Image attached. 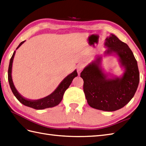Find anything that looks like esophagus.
<instances>
[{
  "label": "esophagus",
  "instance_id": "34e87169",
  "mask_svg": "<svg viewBox=\"0 0 146 146\" xmlns=\"http://www.w3.org/2000/svg\"><path fill=\"white\" fill-rule=\"evenodd\" d=\"M84 68V65L83 63H80L79 65H77L76 69H77V72L78 73V74H80V73L82 72V70H83Z\"/></svg>",
  "mask_w": 146,
  "mask_h": 146
}]
</instances>
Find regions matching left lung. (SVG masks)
Masks as SVG:
<instances>
[{
  "instance_id": "left-lung-1",
  "label": "left lung",
  "mask_w": 146,
  "mask_h": 146,
  "mask_svg": "<svg viewBox=\"0 0 146 146\" xmlns=\"http://www.w3.org/2000/svg\"><path fill=\"white\" fill-rule=\"evenodd\" d=\"M104 54L114 55L124 72L121 76L108 77L101 67L102 57L88 65L81 73L84 81L83 90L87 102L94 109L104 111H114L123 108L134 96L139 83L137 61L126 43L114 34L106 38Z\"/></svg>"
}]
</instances>
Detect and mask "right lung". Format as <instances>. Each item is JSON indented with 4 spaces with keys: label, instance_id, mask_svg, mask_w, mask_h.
<instances>
[{
    "label": "right lung",
    "instance_id": "1",
    "mask_svg": "<svg viewBox=\"0 0 146 146\" xmlns=\"http://www.w3.org/2000/svg\"><path fill=\"white\" fill-rule=\"evenodd\" d=\"M25 42V40L20 43L19 44V45L17 46V48H16V50L18 49ZM15 51H14V52H13L11 58V60H10L8 70V80L10 84V87H11L12 93L14 94V96L16 97L17 99L22 104L25 105V106L30 107L35 110H43L45 109V108L56 106L58 104H59V103L61 102V101L63 99V94L65 93V91L68 88V87L70 86L71 83H72L74 78H75L76 76H78L76 70H75L73 72L68 74L66 78H65L62 80V82L60 83L59 85L56 88L55 90V91L50 94H49L48 96H47L45 98H43L42 99L36 100H31L26 99V98L23 97L21 94L18 92V91L15 88L12 81V68L13 60L15 56Z\"/></svg>",
    "mask_w": 146,
    "mask_h": 146
}]
</instances>
